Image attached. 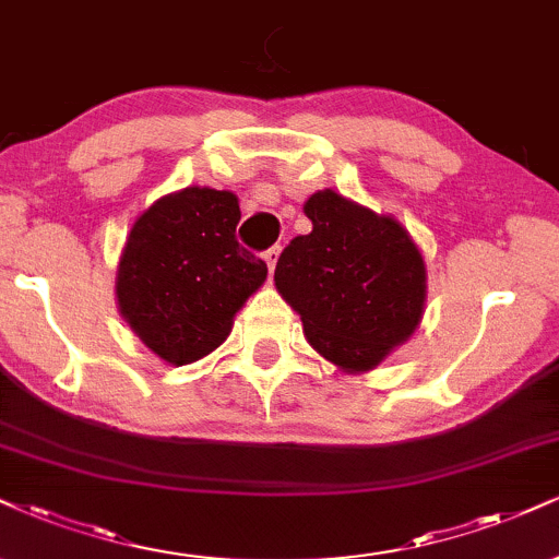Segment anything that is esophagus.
<instances>
[{"instance_id":"1","label":"esophagus","mask_w":559,"mask_h":559,"mask_svg":"<svg viewBox=\"0 0 559 559\" xmlns=\"http://www.w3.org/2000/svg\"><path fill=\"white\" fill-rule=\"evenodd\" d=\"M277 259H280V246H272L269 251H264V261H266L269 272H274V266H277Z\"/></svg>"}]
</instances>
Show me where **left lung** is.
<instances>
[{
  "label": "left lung",
  "mask_w": 559,
  "mask_h": 559,
  "mask_svg": "<svg viewBox=\"0 0 559 559\" xmlns=\"http://www.w3.org/2000/svg\"><path fill=\"white\" fill-rule=\"evenodd\" d=\"M313 230L280 253L274 285L319 353L342 370H370L423 319L425 261L396 219L332 189L308 199Z\"/></svg>",
  "instance_id": "left-lung-1"
}]
</instances>
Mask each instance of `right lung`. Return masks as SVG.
I'll return each mask as SVG.
<instances>
[{
	"label": "right lung",
	"instance_id": "obj_1",
	"mask_svg": "<svg viewBox=\"0 0 559 559\" xmlns=\"http://www.w3.org/2000/svg\"><path fill=\"white\" fill-rule=\"evenodd\" d=\"M230 191L191 189L150 206L129 233L116 277L121 316L157 357L194 362L225 342L266 264L238 243Z\"/></svg>",
	"mask_w": 559,
	"mask_h": 559
}]
</instances>
